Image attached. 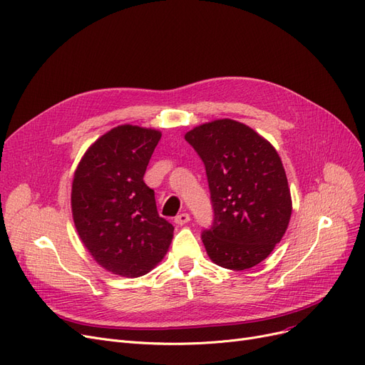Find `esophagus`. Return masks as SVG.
I'll list each match as a JSON object with an SVG mask.
<instances>
[{"mask_svg":"<svg viewBox=\"0 0 365 365\" xmlns=\"http://www.w3.org/2000/svg\"><path fill=\"white\" fill-rule=\"evenodd\" d=\"M190 221H191L190 213H179L178 217L174 218V222L179 224V225H185V224H187Z\"/></svg>","mask_w":365,"mask_h":365,"instance_id":"obj_1","label":"esophagus"}]
</instances>
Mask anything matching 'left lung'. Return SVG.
I'll return each mask as SVG.
<instances>
[{
	"label": "left lung",
	"instance_id": "8db88e82",
	"mask_svg": "<svg viewBox=\"0 0 365 365\" xmlns=\"http://www.w3.org/2000/svg\"><path fill=\"white\" fill-rule=\"evenodd\" d=\"M206 168L213 220L201 232L212 262L244 271L284 236L292 198L275 148L239 121L222 118L185 135Z\"/></svg>",
	"mask_w": 365,
	"mask_h": 365
}]
</instances>
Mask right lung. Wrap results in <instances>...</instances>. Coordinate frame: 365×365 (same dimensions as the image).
<instances>
[{"mask_svg": "<svg viewBox=\"0 0 365 365\" xmlns=\"http://www.w3.org/2000/svg\"><path fill=\"white\" fill-rule=\"evenodd\" d=\"M160 132L123 125L94 143L75 171L72 213L78 235L101 266L141 277L164 257L174 227L156 209L143 178Z\"/></svg>", "mask_w": 365, "mask_h": 365, "instance_id": "add662e5", "label": "right lung"}]
</instances>
